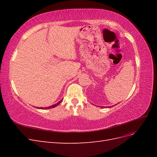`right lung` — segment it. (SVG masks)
I'll list each match as a JSON object with an SVG mask.
<instances>
[{"label": "right lung", "instance_id": "1", "mask_svg": "<svg viewBox=\"0 0 157 157\" xmlns=\"http://www.w3.org/2000/svg\"><path fill=\"white\" fill-rule=\"evenodd\" d=\"M62 99H61V100H60L58 103H56V104H54V105H51V106H50V107H45V108H44V107H40V109H51V108H54V107H56L57 105H58L61 102V101H62Z\"/></svg>", "mask_w": 157, "mask_h": 157}]
</instances>
